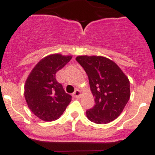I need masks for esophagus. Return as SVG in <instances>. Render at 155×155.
<instances>
[{
  "instance_id": "esophagus-1",
  "label": "esophagus",
  "mask_w": 155,
  "mask_h": 155,
  "mask_svg": "<svg viewBox=\"0 0 155 155\" xmlns=\"http://www.w3.org/2000/svg\"><path fill=\"white\" fill-rule=\"evenodd\" d=\"M73 95L75 97V98H79V97H81V93L80 90H78V89L75 90L74 92L73 93Z\"/></svg>"
}]
</instances>
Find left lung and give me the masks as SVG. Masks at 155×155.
Masks as SVG:
<instances>
[{
  "label": "left lung",
  "instance_id": "8db88e82",
  "mask_svg": "<svg viewBox=\"0 0 155 155\" xmlns=\"http://www.w3.org/2000/svg\"><path fill=\"white\" fill-rule=\"evenodd\" d=\"M77 61L84 69L94 98L86 116L94 124H105L122 113L130 97V81L114 61L102 56L81 55Z\"/></svg>",
  "mask_w": 155,
  "mask_h": 155
}]
</instances>
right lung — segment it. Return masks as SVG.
Wrapping results in <instances>:
<instances>
[{
  "label": "right lung",
  "mask_w": 155,
  "mask_h": 155,
  "mask_svg": "<svg viewBox=\"0 0 155 155\" xmlns=\"http://www.w3.org/2000/svg\"><path fill=\"white\" fill-rule=\"evenodd\" d=\"M72 58L71 55L50 54L37 63L28 74L24 86L28 107L43 121L56 120L62 116L71 101L56 80V73Z\"/></svg>",
  "instance_id": "1"
}]
</instances>
